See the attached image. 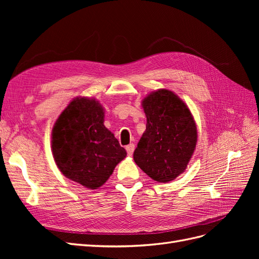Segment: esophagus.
<instances>
[{"label": "esophagus", "mask_w": 259, "mask_h": 259, "mask_svg": "<svg viewBox=\"0 0 259 259\" xmlns=\"http://www.w3.org/2000/svg\"><path fill=\"white\" fill-rule=\"evenodd\" d=\"M125 149H126L127 154L132 155L133 152H134V150H135V145L134 144H130V145H127L126 147H125Z\"/></svg>", "instance_id": "obj_1"}]
</instances>
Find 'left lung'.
Returning a JSON list of instances; mask_svg holds the SVG:
<instances>
[{"instance_id": "left-lung-1", "label": "left lung", "mask_w": 259, "mask_h": 259, "mask_svg": "<svg viewBox=\"0 0 259 259\" xmlns=\"http://www.w3.org/2000/svg\"><path fill=\"white\" fill-rule=\"evenodd\" d=\"M143 107L146 131L134 151V161L155 182H170L190 161L197 145V125L186 104L170 91L151 93Z\"/></svg>"}]
</instances>
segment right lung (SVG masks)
I'll use <instances>...</instances> for the list:
<instances>
[{"instance_id": "1", "label": "right lung", "mask_w": 259, "mask_h": 259, "mask_svg": "<svg viewBox=\"0 0 259 259\" xmlns=\"http://www.w3.org/2000/svg\"><path fill=\"white\" fill-rule=\"evenodd\" d=\"M104 108L90 98H76L55 123L52 149L55 162L67 178L97 189L110 177L126 151L104 125Z\"/></svg>"}]
</instances>
